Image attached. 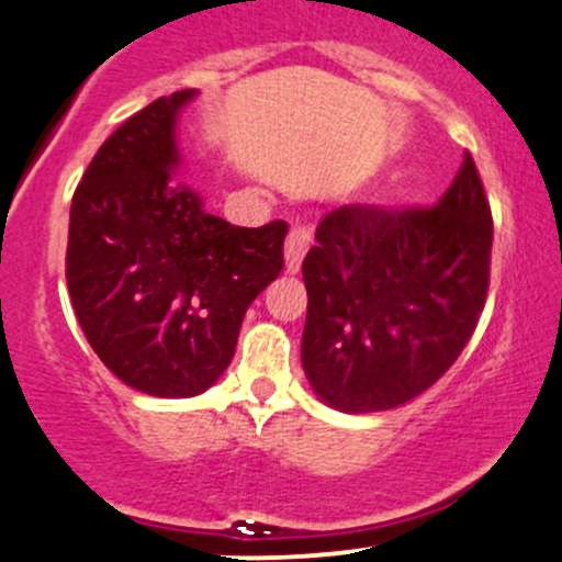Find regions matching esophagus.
Segmentation results:
<instances>
[{
    "mask_svg": "<svg viewBox=\"0 0 562 562\" xmlns=\"http://www.w3.org/2000/svg\"><path fill=\"white\" fill-rule=\"evenodd\" d=\"M310 250V232L304 229H291L285 239V271L295 274L301 269V258Z\"/></svg>",
    "mask_w": 562,
    "mask_h": 562,
    "instance_id": "34e87169",
    "label": "esophagus"
}]
</instances>
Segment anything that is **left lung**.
<instances>
[{
	"label": "left lung",
	"mask_w": 562,
	"mask_h": 562,
	"mask_svg": "<svg viewBox=\"0 0 562 562\" xmlns=\"http://www.w3.org/2000/svg\"><path fill=\"white\" fill-rule=\"evenodd\" d=\"M304 258L301 362L344 413L390 411L429 390L477 328L493 218L472 154L431 207L341 205Z\"/></svg>",
	"instance_id": "left-lung-1"
}]
</instances>
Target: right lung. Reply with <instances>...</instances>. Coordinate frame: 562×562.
Returning <instances> with one entry per match:
<instances>
[{
  "instance_id": "right-lung-1",
  "label": "right lung",
  "mask_w": 562,
  "mask_h": 562,
  "mask_svg": "<svg viewBox=\"0 0 562 562\" xmlns=\"http://www.w3.org/2000/svg\"><path fill=\"white\" fill-rule=\"evenodd\" d=\"M196 90L157 98L92 157L71 200L66 285L103 366L151 397H194L229 368L239 325L282 271L288 224L232 226L172 183L176 122Z\"/></svg>"
}]
</instances>
